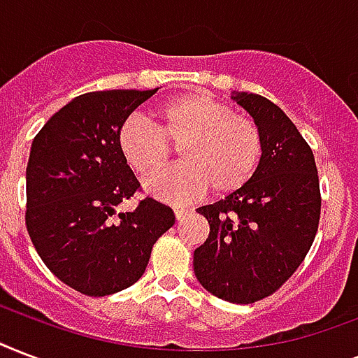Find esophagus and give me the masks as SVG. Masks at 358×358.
Segmentation results:
<instances>
[{"instance_id":"esophagus-1","label":"esophagus","mask_w":358,"mask_h":358,"mask_svg":"<svg viewBox=\"0 0 358 358\" xmlns=\"http://www.w3.org/2000/svg\"><path fill=\"white\" fill-rule=\"evenodd\" d=\"M187 214H191L189 208H182V206H174V215H176V220H182Z\"/></svg>"}]
</instances>
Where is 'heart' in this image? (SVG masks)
I'll use <instances>...</instances> for the list:
<instances>
[{
    "label": "heart",
    "mask_w": 358,
    "mask_h": 358,
    "mask_svg": "<svg viewBox=\"0 0 358 358\" xmlns=\"http://www.w3.org/2000/svg\"><path fill=\"white\" fill-rule=\"evenodd\" d=\"M154 125L129 118L118 131V148L138 176L148 178L170 159L168 143L179 144L182 163L146 182L169 203H187L212 185L217 195L245 185L263 157L261 127L245 114L203 92L176 95L152 110Z\"/></svg>",
    "instance_id": "heart-1"
}]
</instances>
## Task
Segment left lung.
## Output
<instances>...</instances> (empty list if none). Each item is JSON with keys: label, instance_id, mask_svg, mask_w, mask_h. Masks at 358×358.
<instances>
[{"label": "left lung", "instance_id": "8db88e82", "mask_svg": "<svg viewBox=\"0 0 358 358\" xmlns=\"http://www.w3.org/2000/svg\"><path fill=\"white\" fill-rule=\"evenodd\" d=\"M263 133L252 180L197 208L210 234L193 253L206 291L234 304L276 293L304 261L317 234L321 191L313 152L280 106L257 94L233 95Z\"/></svg>", "mask_w": 358, "mask_h": 358}]
</instances>
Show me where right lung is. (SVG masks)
I'll list each match as a JSON object with an SVG mask.
<instances>
[{
  "label": "right lung",
  "mask_w": 358,
  "mask_h": 358,
  "mask_svg": "<svg viewBox=\"0 0 358 358\" xmlns=\"http://www.w3.org/2000/svg\"><path fill=\"white\" fill-rule=\"evenodd\" d=\"M155 90L90 92L59 108L35 135L26 169V227L54 276L106 296L143 276L174 212L152 197L116 206L141 184L118 148V131Z\"/></svg>",
  "instance_id": "1"
}]
</instances>
